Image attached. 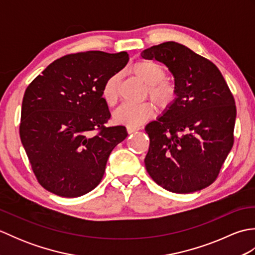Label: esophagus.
Instances as JSON below:
<instances>
[{"label": "esophagus", "instance_id": "34e87169", "mask_svg": "<svg viewBox=\"0 0 255 255\" xmlns=\"http://www.w3.org/2000/svg\"><path fill=\"white\" fill-rule=\"evenodd\" d=\"M137 130H139V128H137V127H127L128 133H132V132L137 131Z\"/></svg>", "mask_w": 255, "mask_h": 255}]
</instances>
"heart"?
<instances>
[{
	"label": "heart",
	"instance_id": "heart-1",
	"mask_svg": "<svg viewBox=\"0 0 255 255\" xmlns=\"http://www.w3.org/2000/svg\"><path fill=\"white\" fill-rule=\"evenodd\" d=\"M132 72L137 78L148 84V93L151 99L162 110L170 107L176 100V89L165 77L164 68L152 61H139L133 64ZM118 75L114 74L103 85L102 97L106 104L114 105L117 101ZM154 113L152 103L143 102L140 104H124L113 114L114 122L128 127H138L149 119Z\"/></svg>",
	"mask_w": 255,
	"mask_h": 255
}]
</instances>
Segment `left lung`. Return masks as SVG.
I'll return each mask as SVG.
<instances>
[{
	"mask_svg": "<svg viewBox=\"0 0 255 255\" xmlns=\"http://www.w3.org/2000/svg\"><path fill=\"white\" fill-rule=\"evenodd\" d=\"M141 57L165 64L176 89L175 102L144 128L145 169L166 191H200L217 178L234 145V96L213 62L178 42L152 46Z\"/></svg>",
	"mask_w": 255,
	"mask_h": 255,
	"instance_id": "1",
	"label": "left lung"
}]
</instances>
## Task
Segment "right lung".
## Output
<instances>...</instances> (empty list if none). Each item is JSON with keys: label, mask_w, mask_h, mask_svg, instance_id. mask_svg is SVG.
I'll return each mask as SVG.
<instances>
[{"label": "right lung", "mask_w": 255, "mask_h": 255, "mask_svg": "<svg viewBox=\"0 0 255 255\" xmlns=\"http://www.w3.org/2000/svg\"><path fill=\"white\" fill-rule=\"evenodd\" d=\"M128 60L126 51L68 55L50 63L26 89L20 140L47 191L79 197L99 185L108 156L128 136L126 127L105 126L111 113L102 89Z\"/></svg>", "instance_id": "right-lung-1"}]
</instances>
